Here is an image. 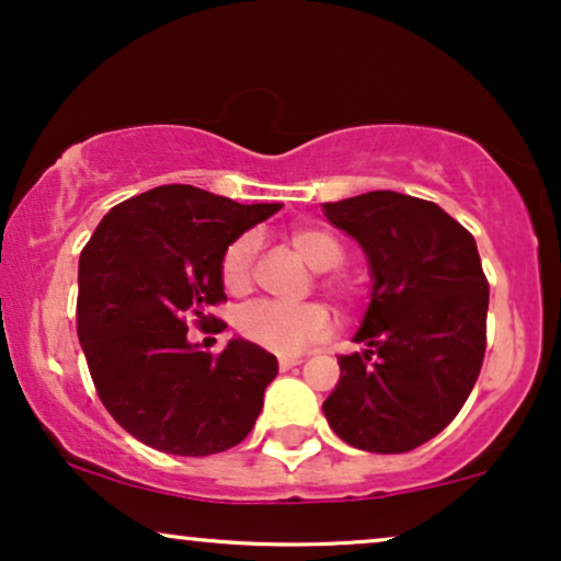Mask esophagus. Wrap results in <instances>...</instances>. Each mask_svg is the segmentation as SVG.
Instances as JSON below:
<instances>
[{
	"label": "esophagus",
	"mask_w": 561,
	"mask_h": 561,
	"mask_svg": "<svg viewBox=\"0 0 561 561\" xmlns=\"http://www.w3.org/2000/svg\"><path fill=\"white\" fill-rule=\"evenodd\" d=\"M278 364H280V369H291V366L301 364V356H280Z\"/></svg>",
	"instance_id": "esophagus-1"
}]
</instances>
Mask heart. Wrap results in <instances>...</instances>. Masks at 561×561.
<instances>
[{"mask_svg": "<svg viewBox=\"0 0 561 561\" xmlns=\"http://www.w3.org/2000/svg\"><path fill=\"white\" fill-rule=\"evenodd\" d=\"M294 252L307 262L312 270L328 273L337 267L345 257V249L333 233L320 226H294L288 231ZM257 257V239L252 233H241L226 247L220 257V283L231 296H241L252 288V270ZM324 288L335 296L337 301H351L356 286L345 278H324ZM237 328L241 337L260 348L273 351L280 356H294L322 337L330 335L333 320L322 304H278V301H257L239 314Z\"/></svg>", "mask_w": 561, "mask_h": 561, "instance_id": "1", "label": "heart"}]
</instances>
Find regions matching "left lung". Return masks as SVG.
Returning <instances> with one entry per match:
<instances>
[{"instance_id":"1","label":"left lung","mask_w":561,"mask_h":561,"mask_svg":"<svg viewBox=\"0 0 561 561\" xmlns=\"http://www.w3.org/2000/svg\"><path fill=\"white\" fill-rule=\"evenodd\" d=\"M324 216L366 252L371 301L337 356L322 403L328 424L366 453H411L458 416L486 351L489 280L476 239L439 205L379 190L324 203Z\"/></svg>"}]
</instances>
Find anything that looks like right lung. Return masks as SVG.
I'll use <instances>...</instances> for the list:
<instances>
[{
	"instance_id": "add662e5",
	"label": "right lung",
	"mask_w": 561,
	"mask_h": 561,
	"mask_svg": "<svg viewBox=\"0 0 561 561\" xmlns=\"http://www.w3.org/2000/svg\"><path fill=\"white\" fill-rule=\"evenodd\" d=\"M278 203L239 205L163 184L103 216L80 254L78 337L101 403L142 445L184 458L224 453L252 432L278 362L233 337L199 351L186 330L226 324L220 257Z\"/></svg>"
}]
</instances>
